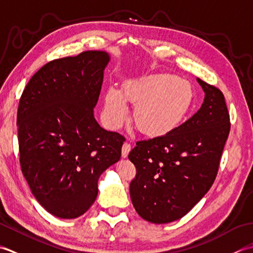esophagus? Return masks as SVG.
I'll use <instances>...</instances> for the list:
<instances>
[{"mask_svg": "<svg viewBox=\"0 0 253 253\" xmlns=\"http://www.w3.org/2000/svg\"><path fill=\"white\" fill-rule=\"evenodd\" d=\"M130 151H131V145H130V144H128V143L123 144V145H122V157L123 158L127 157Z\"/></svg>", "mask_w": 253, "mask_h": 253, "instance_id": "1", "label": "esophagus"}]
</instances>
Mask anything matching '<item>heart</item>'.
Segmentation results:
<instances>
[{
	"mask_svg": "<svg viewBox=\"0 0 253 253\" xmlns=\"http://www.w3.org/2000/svg\"><path fill=\"white\" fill-rule=\"evenodd\" d=\"M193 100L194 90L188 81L173 74H154L127 82L122 91L110 87L104 115L108 126L118 128L126 119L130 101L135 106L132 119L137 130L149 137H161L181 126Z\"/></svg>",
	"mask_w": 253,
	"mask_h": 253,
	"instance_id": "heart-1",
	"label": "heart"
}]
</instances>
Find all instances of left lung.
<instances>
[{
  "mask_svg": "<svg viewBox=\"0 0 253 253\" xmlns=\"http://www.w3.org/2000/svg\"><path fill=\"white\" fill-rule=\"evenodd\" d=\"M205 97L189 120L168 135L136 142L128 159L136 167L130 195L137 214L167 224L190 212L212 187L230 131L225 97L197 79Z\"/></svg>",
  "mask_w": 253,
  "mask_h": 253,
  "instance_id": "8db88e82",
  "label": "left lung"
}]
</instances>
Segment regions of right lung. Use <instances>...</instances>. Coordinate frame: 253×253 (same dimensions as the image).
I'll return each mask as SVG.
<instances>
[{
  "mask_svg": "<svg viewBox=\"0 0 253 253\" xmlns=\"http://www.w3.org/2000/svg\"><path fill=\"white\" fill-rule=\"evenodd\" d=\"M109 60L90 50L50 61L20 97V168L35 198L56 217L83 215L97 198L100 174L121 157L125 136L94 118Z\"/></svg>",
  "mask_w": 253,
  "mask_h": 253,
  "instance_id": "add662e5",
  "label": "right lung"
}]
</instances>
